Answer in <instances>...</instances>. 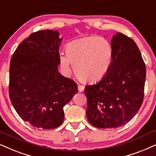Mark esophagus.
<instances>
[{"mask_svg":"<svg viewBox=\"0 0 156 156\" xmlns=\"http://www.w3.org/2000/svg\"><path fill=\"white\" fill-rule=\"evenodd\" d=\"M84 86L82 85H78V91L79 92H82L83 90H84Z\"/></svg>","mask_w":156,"mask_h":156,"instance_id":"1","label":"esophagus"}]
</instances>
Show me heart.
I'll return each mask as SVG.
<instances>
[{
    "label": "heart",
    "instance_id": "heart-1",
    "mask_svg": "<svg viewBox=\"0 0 156 156\" xmlns=\"http://www.w3.org/2000/svg\"><path fill=\"white\" fill-rule=\"evenodd\" d=\"M66 54H61L59 62L65 73L72 65L79 80L85 83L100 81L108 73L112 58L111 44L105 38L91 36L71 41L66 46Z\"/></svg>",
    "mask_w": 156,
    "mask_h": 156
}]
</instances>
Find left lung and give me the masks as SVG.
Returning a JSON list of instances; mask_svg holds the SVG:
<instances>
[{
  "instance_id": "8db88e82",
  "label": "left lung",
  "mask_w": 156,
  "mask_h": 156,
  "mask_svg": "<svg viewBox=\"0 0 156 156\" xmlns=\"http://www.w3.org/2000/svg\"><path fill=\"white\" fill-rule=\"evenodd\" d=\"M111 46L112 58L108 73L84 89L87 118L98 128H118L127 124L140 110L144 96L146 70L137 44L116 33Z\"/></svg>"
}]
</instances>
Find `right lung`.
<instances>
[{
	"label": "right lung",
	"mask_w": 156,
	"mask_h": 156,
	"mask_svg": "<svg viewBox=\"0 0 156 156\" xmlns=\"http://www.w3.org/2000/svg\"><path fill=\"white\" fill-rule=\"evenodd\" d=\"M62 39L57 31L35 32L20 44L11 60V103L22 120L38 128L62 124L64 106L77 92L76 83L58 72Z\"/></svg>",
	"instance_id": "1"
}]
</instances>
